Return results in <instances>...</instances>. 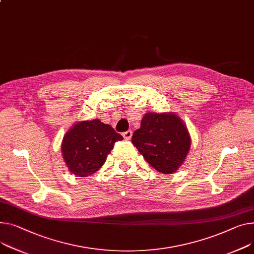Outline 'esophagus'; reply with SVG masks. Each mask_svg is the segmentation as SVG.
<instances>
[{
	"instance_id": "obj_1",
	"label": "esophagus",
	"mask_w": 254,
	"mask_h": 254,
	"mask_svg": "<svg viewBox=\"0 0 254 254\" xmlns=\"http://www.w3.org/2000/svg\"><path fill=\"white\" fill-rule=\"evenodd\" d=\"M123 136H124V138H125L126 140H130V138H131V136H132V131H131V130H127V131H125V132L123 133Z\"/></svg>"
}]
</instances>
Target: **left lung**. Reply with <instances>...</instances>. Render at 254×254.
I'll list each match as a JSON object with an SVG mask.
<instances>
[{"label":"left lung","mask_w":254,"mask_h":254,"mask_svg":"<svg viewBox=\"0 0 254 254\" xmlns=\"http://www.w3.org/2000/svg\"><path fill=\"white\" fill-rule=\"evenodd\" d=\"M131 142L152 167L166 175L179 170L191 147L187 127L173 112H147Z\"/></svg>","instance_id":"left-lung-1"}]
</instances>
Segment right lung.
Returning a JSON list of instances; mask_svg holds the SVG:
<instances>
[{
    "mask_svg": "<svg viewBox=\"0 0 254 254\" xmlns=\"http://www.w3.org/2000/svg\"><path fill=\"white\" fill-rule=\"evenodd\" d=\"M122 134L100 120L78 122L65 133L61 152L67 167L76 177L95 174L105 163L115 142Z\"/></svg>",
    "mask_w": 254,
    "mask_h": 254,
    "instance_id": "1",
    "label": "right lung"
}]
</instances>
